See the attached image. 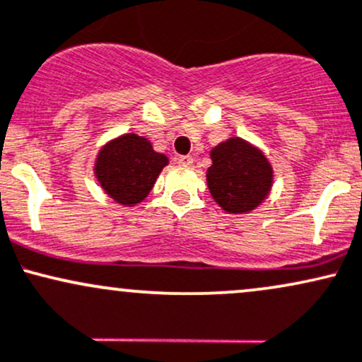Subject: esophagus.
I'll use <instances>...</instances> for the list:
<instances>
[{
    "mask_svg": "<svg viewBox=\"0 0 362 362\" xmlns=\"http://www.w3.org/2000/svg\"><path fill=\"white\" fill-rule=\"evenodd\" d=\"M176 160H177V164H181V165H192L193 164L192 156H180Z\"/></svg>",
    "mask_w": 362,
    "mask_h": 362,
    "instance_id": "esophagus-1",
    "label": "esophagus"
}]
</instances>
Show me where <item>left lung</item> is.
I'll list each match as a JSON object with an SVG mask.
<instances>
[{
    "label": "left lung",
    "instance_id": "8db88e82",
    "mask_svg": "<svg viewBox=\"0 0 362 362\" xmlns=\"http://www.w3.org/2000/svg\"><path fill=\"white\" fill-rule=\"evenodd\" d=\"M206 170L210 194L230 214L253 210L269 194L272 168L258 148L241 138H230L212 150Z\"/></svg>",
    "mask_w": 362,
    "mask_h": 362
}]
</instances>
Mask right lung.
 I'll return each instance as SVG.
<instances>
[{"label": "right lung", "mask_w": 362, "mask_h": 362, "mask_svg": "<svg viewBox=\"0 0 362 362\" xmlns=\"http://www.w3.org/2000/svg\"><path fill=\"white\" fill-rule=\"evenodd\" d=\"M165 164L168 157L153 152L147 138L132 133L100 150L95 174L109 197L123 205H135L147 197Z\"/></svg>", "instance_id": "obj_1"}]
</instances>
